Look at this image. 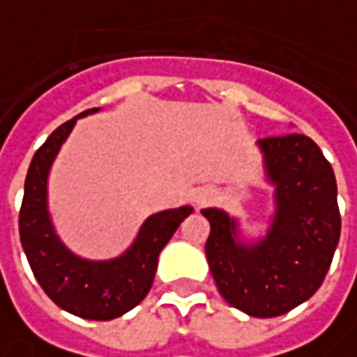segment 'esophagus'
I'll list each match as a JSON object with an SVG mask.
<instances>
[{
    "label": "esophagus",
    "instance_id": "esophagus-1",
    "mask_svg": "<svg viewBox=\"0 0 357 357\" xmlns=\"http://www.w3.org/2000/svg\"><path fill=\"white\" fill-rule=\"evenodd\" d=\"M211 202H213V192L208 190V188H199V190L194 192V204L197 208H204V206H208Z\"/></svg>",
    "mask_w": 357,
    "mask_h": 357
}]
</instances>
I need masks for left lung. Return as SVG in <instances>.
I'll return each instance as SVG.
<instances>
[{"label":"left lung","mask_w":357,"mask_h":357,"mask_svg":"<svg viewBox=\"0 0 357 357\" xmlns=\"http://www.w3.org/2000/svg\"><path fill=\"white\" fill-rule=\"evenodd\" d=\"M257 151L273 192L268 227L250 234L238 215L204 208L211 227L206 257L225 302L252 318H275L318 291L342 220L335 176L316 142L289 133L259 139Z\"/></svg>","instance_id":"left-lung-1"}]
</instances>
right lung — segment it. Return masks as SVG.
<instances>
[{
	"label": "right lung",
	"instance_id": "right-lung-1",
	"mask_svg": "<svg viewBox=\"0 0 357 357\" xmlns=\"http://www.w3.org/2000/svg\"><path fill=\"white\" fill-rule=\"evenodd\" d=\"M98 112L100 107H93L71 117L36 151L25 178L20 238L39 286L61 310L84 319L107 321L128 314L148 296L158 257L194 208L179 206L151 213L132 243L116 257L87 259L71 252L50 213V174L77 119Z\"/></svg>",
	"mask_w": 357,
	"mask_h": 357
}]
</instances>
